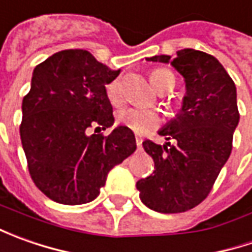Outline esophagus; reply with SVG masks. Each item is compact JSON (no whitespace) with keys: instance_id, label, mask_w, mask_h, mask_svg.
Wrapping results in <instances>:
<instances>
[{"instance_id":"34e87169","label":"esophagus","mask_w":252,"mask_h":252,"mask_svg":"<svg viewBox=\"0 0 252 252\" xmlns=\"http://www.w3.org/2000/svg\"><path fill=\"white\" fill-rule=\"evenodd\" d=\"M136 144H137V149H141V144H143V139H141V137H136Z\"/></svg>"}]
</instances>
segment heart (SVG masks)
Segmentation results:
<instances>
[{
	"label": "heart",
	"mask_w": 252,
	"mask_h": 252,
	"mask_svg": "<svg viewBox=\"0 0 252 252\" xmlns=\"http://www.w3.org/2000/svg\"><path fill=\"white\" fill-rule=\"evenodd\" d=\"M150 81L156 90L162 91L169 85H175V75L167 68H154L150 73ZM105 94L108 101L113 106H119L123 102V87L121 78H113L105 87ZM119 125L130 129L137 134H146L157 129L161 125V115L153 109H140V108H125L116 115Z\"/></svg>",
	"instance_id": "obj_1"
}]
</instances>
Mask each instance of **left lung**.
Here are the masks:
<instances>
[{
    "label": "left lung",
    "mask_w": 252,
    "mask_h": 252,
    "mask_svg": "<svg viewBox=\"0 0 252 252\" xmlns=\"http://www.w3.org/2000/svg\"><path fill=\"white\" fill-rule=\"evenodd\" d=\"M169 59L162 54L147 60L169 62L185 78L187 95L181 113L158 131L177 143L160 146L143 141L156 169L136 187L147 208L181 213L208 198L230 157L240 113L234 81L218 59L193 49L179 50L175 59Z\"/></svg>",
    "instance_id": "1"
}]
</instances>
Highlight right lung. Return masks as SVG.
I'll return each mask as SVG.
<instances>
[{"label":"right lung","mask_w":252,"mask_h":252,"mask_svg":"<svg viewBox=\"0 0 252 252\" xmlns=\"http://www.w3.org/2000/svg\"><path fill=\"white\" fill-rule=\"evenodd\" d=\"M118 75L81 49L54 53L33 70L19 133L31 178L57 203L94 200L108 172L136 150L125 126L96 134L115 121L105 85Z\"/></svg>","instance_id":"obj_1"}]
</instances>
